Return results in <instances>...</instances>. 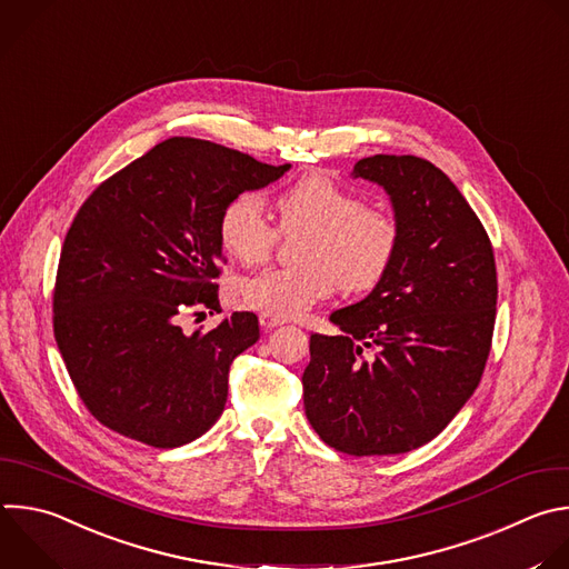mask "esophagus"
I'll list each match as a JSON object with an SVG mask.
<instances>
[{
    "label": "esophagus",
    "mask_w": 569,
    "mask_h": 569,
    "mask_svg": "<svg viewBox=\"0 0 569 569\" xmlns=\"http://www.w3.org/2000/svg\"><path fill=\"white\" fill-rule=\"evenodd\" d=\"M259 321H261V326H263L266 330H272V328H277V326H283V323H286V319H283V317H274V315H266V312H261Z\"/></svg>",
    "instance_id": "1"
}]
</instances>
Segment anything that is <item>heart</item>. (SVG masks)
<instances>
[{
    "instance_id": "b5f03b06",
    "label": "heart",
    "mask_w": 569,
    "mask_h": 569,
    "mask_svg": "<svg viewBox=\"0 0 569 569\" xmlns=\"http://www.w3.org/2000/svg\"><path fill=\"white\" fill-rule=\"evenodd\" d=\"M281 226L306 230L292 268H268L241 281L243 301L274 317H295L332 295L361 292L389 272L400 228L393 214L368 208L326 173H308L279 197ZM219 241L228 257L252 266L268 257L274 230L261 194L239 192L219 214Z\"/></svg>"
}]
</instances>
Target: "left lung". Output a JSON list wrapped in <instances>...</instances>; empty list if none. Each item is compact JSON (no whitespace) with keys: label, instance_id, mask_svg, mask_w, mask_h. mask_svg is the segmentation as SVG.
Here are the masks:
<instances>
[{"label":"left lung","instance_id":"left-lung-1","mask_svg":"<svg viewBox=\"0 0 569 569\" xmlns=\"http://www.w3.org/2000/svg\"><path fill=\"white\" fill-rule=\"evenodd\" d=\"M350 176L385 187L400 243L370 295L330 315L341 335L310 337L303 409L341 453H407L431 442L480 382L496 321L493 250L433 162L375 153ZM363 347L376 355L363 358Z\"/></svg>","mask_w":569,"mask_h":569}]
</instances>
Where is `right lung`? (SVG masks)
<instances>
[{
	"mask_svg": "<svg viewBox=\"0 0 569 569\" xmlns=\"http://www.w3.org/2000/svg\"><path fill=\"white\" fill-rule=\"evenodd\" d=\"M288 169L173 136L84 201L60 254L53 332L98 422L156 449L182 447L214 427L230 366L257 343L259 319L234 312L192 335L180 319L201 308L221 312L214 279L226 263L223 206Z\"/></svg>",
	"mask_w": 569,
	"mask_h": 569,
	"instance_id": "1",
	"label": "right lung"
}]
</instances>
